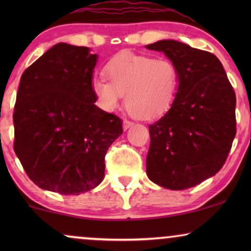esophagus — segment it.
I'll use <instances>...</instances> for the list:
<instances>
[{
	"label": "esophagus",
	"mask_w": 251,
	"mask_h": 251,
	"mask_svg": "<svg viewBox=\"0 0 251 251\" xmlns=\"http://www.w3.org/2000/svg\"><path fill=\"white\" fill-rule=\"evenodd\" d=\"M131 126H133L132 121H130V120H126V119L123 120V129H125V130L129 129Z\"/></svg>",
	"instance_id": "1"
}]
</instances>
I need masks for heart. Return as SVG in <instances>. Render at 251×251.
Listing matches in <instances>:
<instances>
[{
  "instance_id": "1",
  "label": "heart",
  "mask_w": 251,
  "mask_h": 251,
  "mask_svg": "<svg viewBox=\"0 0 251 251\" xmlns=\"http://www.w3.org/2000/svg\"><path fill=\"white\" fill-rule=\"evenodd\" d=\"M104 76L92 80V91L107 112L119 107L126 94V108L140 119L160 116L176 100L180 76L168 58L121 52L105 65Z\"/></svg>"
}]
</instances>
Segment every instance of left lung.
Masks as SVG:
<instances>
[{"instance_id": "obj_1", "label": "left lung", "mask_w": 251, "mask_h": 251, "mask_svg": "<svg viewBox=\"0 0 251 251\" xmlns=\"http://www.w3.org/2000/svg\"><path fill=\"white\" fill-rule=\"evenodd\" d=\"M162 51L179 71L169 111L150 125L146 174L169 190H185L224 166L236 133L235 92L214 53L174 40L146 46Z\"/></svg>"}]
</instances>
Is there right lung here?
<instances>
[{
	"label": "right lung",
	"instance_id": "add662e5",
	"mask_svg": "<svg viewBox=\"0 0 251 251\" xmlns=\"http://www.w3.org/2000/svg\"><path fill=\"white\" fill-rule=\"evenodd\" d=\"M97 54L58 43L20 77L13 150L37 186L80 194L101 183L108 147L123 132L119 116L95 105Z\"/></svg>",
	"mask_w": 251,
	"mask_h": 251
}]
</instances>
